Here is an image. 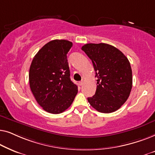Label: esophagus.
<instances>
[{
    "mask_svg": "<svg viewBox=\"0 0 155 155\" xmlns=\"http://www.w3.org/2000/svg\"><path fill=\"white\" fill-rule=\"evenodd\" d=\"M84 84V81H80L79 82V85L80 86H82Z\"/></svg>",
    "mask_w": 155,
    "mask_h": 155,
    "instance_id": "esophagus-1",
    "label": "esophagus"
}]
</instances>
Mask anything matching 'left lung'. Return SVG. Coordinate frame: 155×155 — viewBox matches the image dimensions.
I'll use <instances>...</instances> for the list:
<instances>
[{"instance_id":"1","label":"left lung","mask_w":155,"mask_h":155,"mask_svg":"<svg viewBox=\"0 0 155 155\" xmlns=\"http://www.w3.org/2000/svg\"><path fill=\"white\" fill-rule=\"evenodd\" d=\"M82 50L92 60L97 78L96 92L88 97L89 103L101 113L116 111L126 102L132 89L128 59L120 50L107 44H87Z\"/></svg>"}]
</instances>
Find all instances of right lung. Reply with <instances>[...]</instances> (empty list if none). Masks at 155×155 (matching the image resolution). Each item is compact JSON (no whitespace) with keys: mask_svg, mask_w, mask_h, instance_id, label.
<instances>
[{"mask_svg":"<svg viewBox=\"0 0 155 155\" xmlns=\"http://www.w3.org/2000/svg\"><path fill=\"white\" fill-rule=\"evenodd\" d=\"M73 46L68 40L46 44L34 57L29 73V86L37 103L48 113L58 114L72 104L78 86L71 80L67 54Z\"/></svg>","mask_w":155,"mask_h":155,"instance_id":"right-lung-1","label":"right lung"}]
</instances>
